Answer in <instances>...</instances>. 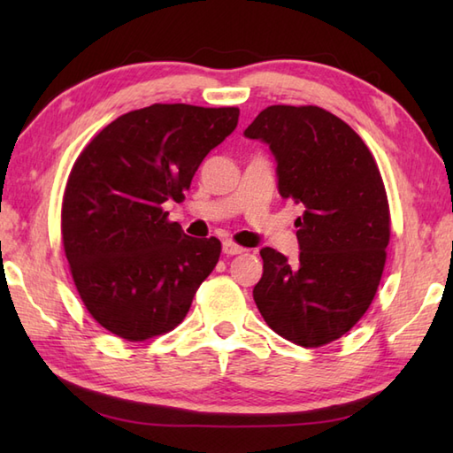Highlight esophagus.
<instances>
[{"mask_svg": "<svg viewBox=\"0 0 453 453\" xmlns=\"http://www.w3.org/2000/svg\"><path fill=\"white\" fill-rule=\"evenodd\" d=\"M221 251H224V255H227V257H234V255H242L245 249L235 245L234 242H224V245H221Z\"/></svg>", "mask_w": 453, "mask_h": 453, "instance_id": "34e87169", "label": "esophagus"}]
</instances>
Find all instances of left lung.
Masks as SVG:
<instances>
[{
	"instance_id": "left-lung-1",
	"label": "left lung",
	"mask_w": 453,
	"mask_h": 453,
	"mask_svg": "<svg viewBox=\"0 0 453 453\" xmlns=\"http://www.w3.org/2000/svg\"><path fill=\"white\" fill-rule=\"evenodd\" d=\"M243 134L266 143L278 192L303 206L297 263L261 249L258 311L305 349L341 339L370 307L386 265L389 206L380 169L349 124L311 104H273Z\"/></svg>"
}]
</instances>
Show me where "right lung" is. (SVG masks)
I'll return each instance as SVG.
<instances>
[{
    "label": "right lung",
    "mask_w": 453,
    "mask_h": 453,
    "mask_svg": "<svg viewBox=\"0 0 453 453\" xmlns=\"http://www.w3.org/2000/svg\"><path fill=\"white\" fill-rule=\"evenodd\" d=\"M239 109L151 104L112 120L67 179L62 239L93 319L127 341H146L185 319L221 253L169 221L202 159L237 127Z\"/></svg>",
    "instance_id": "obj_1"
}]
</instances>
